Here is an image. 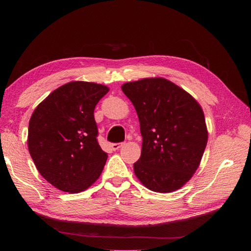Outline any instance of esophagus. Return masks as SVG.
<instances>
[{
    "label": "esophagus",
    "mask_w": 251,
    "mask_h": 251,
    "mask_svg": "<svg viewBox=\"0 0 251 251\" xmlns=\"http://www.w3.org/2000/svg\"><path fill=\"white\" fill-rule=\"evenodd\" d=\"M123 146H124V143H112L111 145V149L113 151H116V150H119V149H121Z\"/></svg>",
    "instance_id": "esophagus-1"
}]
</instances>
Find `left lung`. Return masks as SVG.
Masks as SVG:
<instances>
[{
	"instance_id": "left-lung-1",
	"label": "left lung",
	"mask_w": 251,
	"mask_h": 251,
	"mask_svg": "<svg viewBox=\"0 0 251 251\" xmlns=\"http://www.w3.org/2000/svg\"><path fill=\"white\" fill-rule=\"evenodd\" d=\"M137 111L142 136L136 177L158 193L179 190L199 168L208 140L204 112L194 97L164 77L122 85Z\"/></svg>"
}]
</instances>
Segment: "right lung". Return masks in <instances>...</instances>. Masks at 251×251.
<instances>
[{
    "mask_svg": "<svg viewBox=\"0 0 251 251\" xmlns=\"http://www.w3.org/2000/svg\"><path fill=\"white\" fill-rule=\"evenodd\" d=\"M109 87L73 81L58 87L31 115L28 149L35 166L50 184L79 193L102 173L108 153L97 141L94 110Z\"/></svg>",
    "mask_w": 251,
    "mask_h": 251,
    "instance_id": "obj_1",
    "label": "right lung"
}]
</instances>
